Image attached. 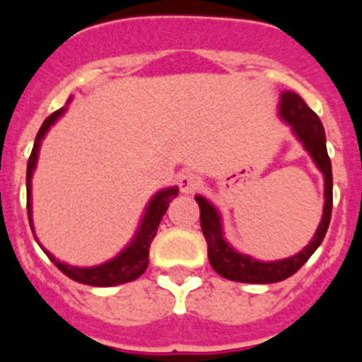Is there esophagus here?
Segmentation results:
<instances>
[{
    "mask_svg": "<svg viewBox=\"0 0 362 362\" xmlns=\"http://www.w3.org/2000/svg\"><path fill=\"white\" fill-rule=\"evenodd\" d=\"M201 187V177L196 172H185L179 175V188L185 194H194Z\"/></svg>",
    "mask_w": 362,
    "mask_h": 362,
    "instance_id": "obj_1",
    "label": "esophagus"
}]
</instances>
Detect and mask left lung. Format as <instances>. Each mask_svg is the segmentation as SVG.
<instances>
[{
  "label": "left lung",
  "mask_w": 362,
  "mask_h": 362,
  "mask_svg": "<svg viewBox=\"0 0 362 362\" xmlns=\"http://www.w3.org/2000/svg\"><path fill=\"white\" fill-rule=\"evenodd\" d=\"M281 116L284 121L292 124L296 136L303 141L315 165L319 166V170L325 175V212H322L321 225H319L310 245L303 252H299L293 257L274 261V263H261V261H255L248 255L238 254L232 246H228V243L223 239V232H221L219 214L216 212V209L209 201L197 196L196 201L199 204L201 212V230H203V235L206 239V245H209V261L214 270L225 279L259 284L279 283V281L288 279L312 257L313 252L317 250L319 245L325 239L328 225H330L332 203H334L332 187H334V183H332V163L328 158V152H326V136L321 119L296 92H283V95H281Z\"/></svg>",
  "instance_id": "left-lung-1"
}]
</instances>
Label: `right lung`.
Instances as JSON below:
<instances>
[{"instance_id":"add662e5","label":"right lung","mask_w":362,"mask_h":362,"mask_svg":"<svg viewBox=\"0 0 362 362\" xmlns=\"http://www.w3.org/2000/svg\"><path fill=\"white\" fill-rule=\"evenodd\" d=\"M65 108H59V110L52 112L47 119L41 124L40 132L36 136V141H34V148L30 152V158H28L27 165V210H28V221L30 219V177L32 170L36 166L37 159V150H40V143L43 139L45 132L50 129V124L62 116ZM177 196V188H168V190H161L158 196L150 201L148 209H146L145 217H143V223L137 230L136 239L132 241V245L127 248L124 252H121L116 259H112L108 263L99 264L94 268H78V267H69L65 263H59L57 259H54L49 252L45 254L52 259V263L56 264L59 270L65 274L70 279L78 281L83 284H90V286H116V284L129 283V281L137 279L141 276L143 272L148 267V250L150 245H152L156 233H158V226L161 223L163 216H165L166 209H168V201L172 197ZM32 228V226H30Z\"/></svg>"}]
</instances>
